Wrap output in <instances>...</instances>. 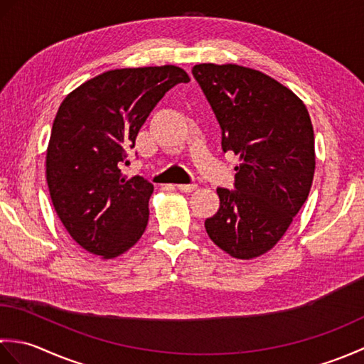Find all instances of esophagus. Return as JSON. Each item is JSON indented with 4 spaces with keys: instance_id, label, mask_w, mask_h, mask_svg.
<instances>
[{
    "instance_id": "esophagus-1",
    "label": "esophagus",
    "mask_w": 364,
    "mask_h": 364,
    "mask_svg": "<svg viewBox=\"0 0 364 364\" xmlns=\"http://www.w3.org/2000/svg\"><path fill=\"white\" fill-rule=\"evenodd\" d=\"M181 192H192L197 189V184H178L176 186Z\"/></svg>"
}]
</instances>
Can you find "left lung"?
I'll list each match as a JSON object with an SVG mask.
<instances>
[{"mask_svg":"<svg viewBox=\"0 0 364 364\" xmlns=\"http://www.w3.org/2000/svg\"><path fill=\"white\" fill-rule=\"evenodd\" d=\"M222 128V149L239 156L236 191L218 189L205 220L211 241L236 259L261 257L280 241L310 194L314 131L304 102L262 72L236 64L192 68Z\"/></svg>","mask_w":364,"mask_h":364,"instance_id":"obj_1","label":"left lung"}]
</instances>
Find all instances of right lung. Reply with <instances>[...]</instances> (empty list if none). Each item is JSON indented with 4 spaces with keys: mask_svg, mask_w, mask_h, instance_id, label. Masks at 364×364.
I'll list each match as a JSON object with an SVG mask.
<instances>
[{
    "mask_svg": "<svg viewBox=\"0 0 364 364\" xmlns=\"http://www.w3.org/2000/svg\"><path fill=\"white\" fill-rule=\"evenodd\" d=\"M189 81L176 65L115 68L60 103L46 149V183L58 218L84 250L112 259L144 235L153 184L128 180L119 164L166 92Z\"/></svg>",
    "mask_w": 364,
    "mask_h": 364,
    "instance_id": "1",
    "label": "right lung"
}]
</instances>
